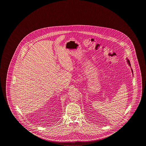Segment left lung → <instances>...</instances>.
<instances>
[{
  "instance_id": "left-lung-1",
  "label": "left lung",
  "mask_w": 146,
  "mask_h": 146,
  "mask_svg": "<svg viewBox=\"0 0 146 146\" xmlns=\"http://www.w3.org/2000/svg\"><path fill=\"white\" fill-rule=\"evenodd\" d=\"M127 62L128 63V64H129V66H130L131 67V64H130V61H129V60L127 58ZM131 71H132V73H133V70H132V69L131 68Z\"/></svg>"
}]
</instances>
